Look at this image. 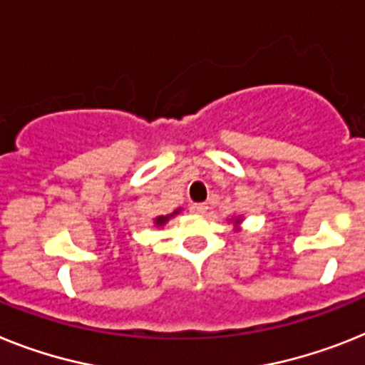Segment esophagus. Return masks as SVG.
<instances>
[{
  "label": "esophagus",
  "mask_w": 365,
  "mask_h": 365,
  "mask_svg": "<svg viewBox=\"0 0 365 365\" xmlns=\"http://www.w3.org/2000/svg\"><path fill=\"white\" fill-rule=\"evenodd\" d=\"M206 210H207L206 204H192L191 206L192 213H198V215H200V213H206Z\"/></svg>",
  "instance_id": "34e87169"
}]
</instances>
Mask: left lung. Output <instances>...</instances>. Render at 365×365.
<instances>
[{
	"mask_svg": "<svg viewBox=\"0 0 365 365\" xmlns=\"http://www.w3.org/2000/svg\"><path fill=\"white\" fill-rule=\"evenodd\" d=\"M230 222L234 225L235 232H240V230H241V222H243V215H237V217H234V219H230Z\"/></svg>",
	"mask_w": 365,
	"mask_h": 365,
	"instance_id": "1",
	"label": "left lung"
}]
</instances>
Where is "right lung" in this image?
Instances as JSON below:
<instances>
[{
	"label": "right lung",
	"mask_w": 365,
	"mask_h": 365,
	"mask_svg": "<svg viewBox=\"0 0 365 365\" xmlns=\"http://www.w3.org/2000/svg\"><path fill=\"white\" fill-rule=\"evenodd\" d=\"M182 211V207H178L176 211H173V213H168V215H161V217H155L154 219V226H158V228H163L165 225H167L168 220L173 219V217H176L178 213Z\"/></svg>",
	"instance_id": "right-lung-1"
}]
</instances>
